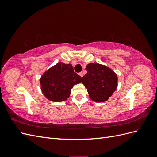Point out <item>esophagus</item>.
I'll use <instances>...</instances> for the list:
<instances>
[{"mask_svg":"<svg viewBox=\"0 0 157 157\" xmlns=\"http://www.w3.org/2000/svg\"><path fill=\"white\" fill-rule=\"evenodd\" d=\"M79 75H80L81 77H82L83 76H84V74H83L82 72H80V73H79Z\"/></svg>","mask_w":157,"mask_h":157,"instance_id":"obj_1","label":"esophagus"}]
</instances>
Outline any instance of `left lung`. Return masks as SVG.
Instances as JSON below:
<instances>
[{
  "mask_svg": "<svg viewBox=\"0 0 157 157\" xmlns=\"http://www.w3.org/2000/svg\"><path fill=\"white\" fill-rule=\"evenodd\" d=\"M86 70L82 83L90 99L98 103L107 101L117 88V74L107 66L98 63H88Z\"/></svg>",
  "mask_w": 157,
  "mask_h": 157,
  "instance_id": "1",
  "label": "left lung"
}]
</instances>
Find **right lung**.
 Masks as SVG:
<instances>
[{"mask_svg": "<svg viewBox=\"0 0 157 157\" xmlns=\"http://www.w3.org/2000/svg\"><path fill=\"white\" fill-rule=\"evenodd\" d=\"M82 82L71 64L58 62L46 71L40 78L42 93L51 101L60 102L69 98L71 89Z\"/></svg>", "mask_w": 157, "mask_h": 157, "instance_id": "add662e5", "label": "right lung"}]
</instances>
